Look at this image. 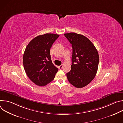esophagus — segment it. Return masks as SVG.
I'll use <instances>...</instances> for the list:
<instances>
[{"label": "esophagus", "instance_id": "1", "mask_svg": "<svg viewBox=\"0 0 123 123\" xmlns=\"http://www.w3.org/2000/svg\"><path fill=\"white\" fill-rule=\"evenodd\" d=\"M63 65H60V66H59V69H61L62 68H63Z\"/></svg>", "mask_w": 123, "mask_h": 123}]
</instances>
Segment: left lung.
Returning <instances> with one entry per match:
<instances>
[{"label": "left lung", "instance_id": "1", "mask_svg": "<svg viewBox=\"0 0 123 123\" xmlns=\"http://www.w3.org/2000/svg\"><path fill=\"white\" fill-rule=\"evenodd\" d=\"M72 44V64L67 73L69 82L77 88L88 85L95 77L99 64V55L92 43L86 37L75 32L64 34Z\"/></svg>", "mask_w": 123, "mask_h": 123}]
</instances>
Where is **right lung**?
Here are the masks:
<instances>
[{"instance_id":"obj_1","label":"right lung","mask_w":123,"mask_h":123,"mask_svg":"<svg viewBox=\"0 0 123 123\" xmlns=\"http://www.w3.org/2000/svg\"><path fill=\"white\" fill-rule=\"evenodd\" d=\"M59 35L46 33L33 39L26 47L23 57L25 72L30 79L44 86L55 78L58 69L52 63L50 49Z\"/></svg>"}]
</instances>
